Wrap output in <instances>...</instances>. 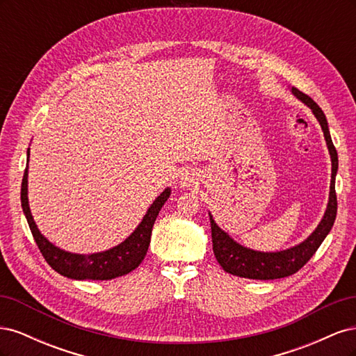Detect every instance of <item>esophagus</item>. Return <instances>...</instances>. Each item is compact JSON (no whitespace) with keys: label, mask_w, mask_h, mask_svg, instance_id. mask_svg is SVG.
<instances>
[{"label":"esophagus","mask_w":356,"mask_h":356,"mask_svg":"<svg viewBox=\"0 0 356 356\" xmlns=\"http://www.w3.org/2000/svg\"><path fill=\"white\" fill-rule=\"evenodd\" d=\"M195 184H197L196 175L190 170H182L181 175H179V186L181 187H191Z\"/></svg>","instance_id":"1"}]
</instances>
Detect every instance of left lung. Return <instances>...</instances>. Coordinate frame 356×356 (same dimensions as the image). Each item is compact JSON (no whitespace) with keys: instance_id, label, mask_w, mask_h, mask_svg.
I'll return each instance as SVG.
<instances>
[{"instance_id":"8db88e82","label":"left lung","mask_w":356,"mask_h":356,"mask_svg":"<svg viewBox=\"0 0 356 356\" xmlns=\"http://www.w3.org/2000/svg\"><path fill=\"white\" fill-rule=\"evenodd\" d=\"M297 98L306 104L312 113L315 114L318 122L322 127V132H324L325 141L328 152L331 156V186H330V197L327 211L322 217L321 222L315 232L312 233L306 241L301 243L288 248L284 251L277 252H261V251H254L250 250L236 241H233L230 236L221 230L217 222L213 221L212 215L209 213L211 220V232H212V250L215 254V258L220 263V266L224 268L225 272L248 277V279H260V281H268V279H279V277H286L298 272L301 267H303L310 258L314 255L321 243L324 242L327 234L330 233L334 220H336L337 215V196H336V175L339 169V157L336 147H334L331 141L330 129L324 111L319 108V105L310 98V96L300 92L298 89L293 88L291 89Z\"/></svg>"}]
</instances>
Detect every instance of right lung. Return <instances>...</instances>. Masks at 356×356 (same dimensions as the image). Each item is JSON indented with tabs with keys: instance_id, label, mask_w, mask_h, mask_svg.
<instances>
[{
	"instance_id": "add662e5",
	"label": "right lung",
	"mask_w": 356,
	"mask_h": 356,
	"mask_svg": "<svg viewBox=\"0 0 356 356\" xmlns=\"http://www.w3.org/2000/svg\"><path fill=\"white\" fill-rule=\"evenodd\" d=\"M169 196L170 188H165V191L148 208L143 221L139 222L135 232L120 245L111 248L108 251L84 255L60 250V248L49 242L38 230L34 218H32L28 203V166L25 169L22 179V190H20V202H22L24 213L29 224L31 233L34 236L35 243L38 245L40 252L53 270H56L62 276L75 279V281H83V279H90V281H110V279L124 276L135 270L147 255L149 241H152L154 221Z\"/></svg>"
}]
</instances>
